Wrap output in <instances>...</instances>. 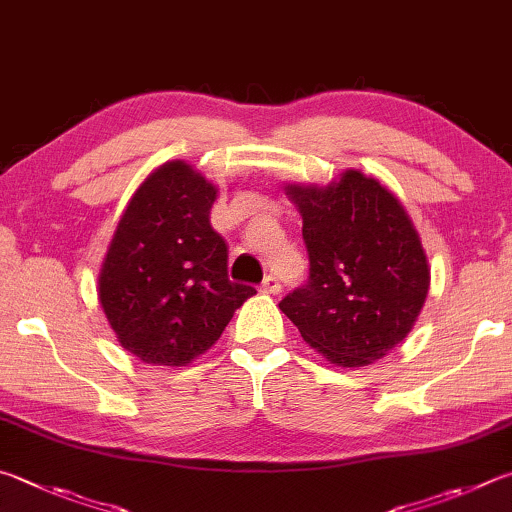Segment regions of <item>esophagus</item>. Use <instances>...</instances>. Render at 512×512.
Listing matches in <instances>:
<instances>
[{
	"instance_id": "34e87169",
	"label": "esophagus",
	"mask_w": 512,
	"mask_h": 512,
	"mask_svg": "<svg viewBox=\"0 0 512 512\" xmlns=\"http://www.w3.org/2000/svg\"><path fill=\"white\" fill-rule=\"evenodd\" d=\"M262 291L275 295V293L282 291V284H280V280H277L275 275H266L264 282H262Z\"/></svg>"
}]
</instances>
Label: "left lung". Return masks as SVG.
Segmentation results:
<instances>
[{
    "label": "left lung",
    "mask_w": 512,
    "mask_h": 512,
    "mask_svg": "<svg viewBox=\"0 0 512 512\" xmlns=\"http://www.w3.org/2000/svg\"><path fill=\"white\" fill-rule=\"evenodd\" d=\"M302 215L309 282L280 302L304 342L338 367H365L407 338L430 266L405 208L376 179L347 170L327 188L288 183Z\"/></svg>",
    "instance_id": "left-lung-1"
}]
</instances>
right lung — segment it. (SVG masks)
Instances as JSON below:
<instances>
[{"instance_id": "1", "label": "right lung", "mask_w": 512, "mask_h": 512, "mask_svg": "<svg viewBox=\"0 0 512 512\" xmlns=\"http://www.w3.org/2000/svg\"><path fill=\"white\" fill-rule=\"evenodd\" d=\"M217 188L185 161L154 170L129 199L98 275L120 347L183 367L221 338L257 291L228 280V246L210 226Z\"/></svg>"}]
</instances>
